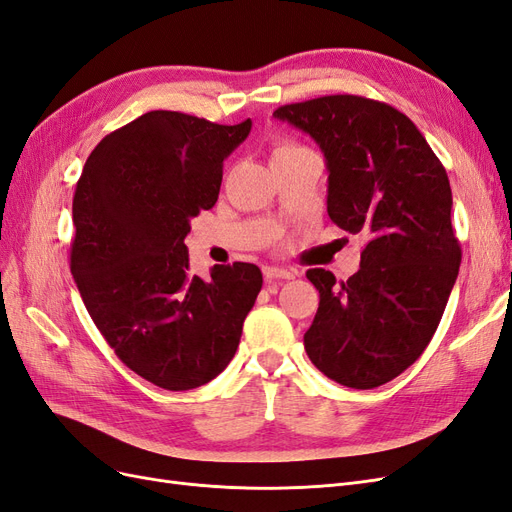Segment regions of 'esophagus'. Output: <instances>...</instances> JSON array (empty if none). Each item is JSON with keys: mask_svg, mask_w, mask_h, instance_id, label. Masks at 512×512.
<instances>
[{"mask_svg": "<svg viewBox=\"0 0 512 512\" xmlns=\"http://www.w3.org/2000/svg\"><path fill=\"white\" fill-rule=\"evenodd\" d=\"M262 275H265L267 282H277V280H294V271L282 269V267H262Z\"/></svg>", "mask_w": 512, "mask_h": 512, "instance_id": "obj_1", "label": "esophagus"}]
</instances>
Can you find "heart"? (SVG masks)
Instances as JSON below:
<instances>
[{
    "label": "heart",
    "mask_w": 512,
    "mask_h": 512,
    "mask_svg": "<svg viewBox=\"0 0 512 512\" xmlns=\"http://www.w3.org/2000/svg\"><path fill=\"white\" fill-rule=\"evenodd\" d=\"M299 149H305V147L292 145V143H280L273 149V156H280V153H290V151H299Z\"/></svg>",
    "instance_id": "obj_1"
}]
</instances>
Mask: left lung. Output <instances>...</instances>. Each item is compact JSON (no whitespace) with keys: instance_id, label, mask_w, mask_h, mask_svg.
<instances>
[{"instance_id":"obj_1","label":"left lung","mask_w":512,"mask_h":512,"mask_svg":"<svg viewBox=\"0 0 512 512\" xmlns=\"http://www.w3.org/2000/svg\"><path fill=\"white\" fill-rule=\"evenodd\" d=\"M318 143L329 170V218L361 235V267L346 282L309 269L320 305L303 342L324 376L376 389L406 371L436 333L461 247L446 170L397 108L322 96L273 113Z\"/></svg>"}]
</instances>
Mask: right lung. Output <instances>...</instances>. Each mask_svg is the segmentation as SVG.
Returning <instances> with one entry per match:
<instances>
[{
  "label": "right lung",
  "mask_w": 512,
  "mask_h": 512,
  "mask_svg": "<svg viewBox=\"0 0 512 512\" xmlns=\"http://www.w3.org/2000/svg\"><path fill=\"white\" fill-rule=\"evenodd\" d=\"M250 130V119L220 126L151 111L104 136L76 183L74 282L108 346L160 389L190 391L222 374L262 288L250 262L192 277L185 247Z\"/></svg>",
  "instance_id": "1"
}]
</instances>
